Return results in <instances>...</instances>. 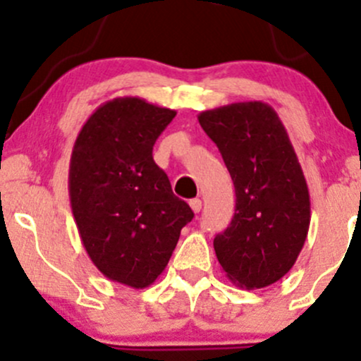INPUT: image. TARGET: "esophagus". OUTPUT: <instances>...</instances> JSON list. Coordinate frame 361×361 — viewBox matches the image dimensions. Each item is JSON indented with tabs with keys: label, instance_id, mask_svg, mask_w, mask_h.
Wrapping results in <instances>:
<instances>
[{
	"label": "esophagus",
	"instance_id": "34e87169",
	"mask_svg": "<svg viewBox=\"0 0 361 361\" xmlns=\"http://www.w3.org/2000/svg\"><path fill=\"white\" fill-rule=\"evenodd\" d=\"M190 207H192V210L195 214H198L202 209V200L200 198H193V200H190Z\"/></svg>",
	"mask_w": 361,
	"mask_h": 361
}]
</instances>
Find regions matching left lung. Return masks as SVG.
I'll return each mask as SVG.
<instances>
[{
  "label": "left lung",
  "instance_id": "obj_1",
  "mask_svg": "<svg viewBox=\"0 0 361 361\" xmlns=\"http://www.w3.org/2000/svg\"><path fill=\"white\" fill-rule=\"evenodd\" d=\"M198 122L235 188L233 221L214 239L219 263L238 287H268L295 264L309 233L310 197L299 157L268 103H231L202 111Z\"/></svg>",
  "mask_w": 361,
  "mask_h": 361
}]
</instances>
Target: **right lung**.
<instances>
[{
    "label": "right lung",
    "instance_id": "1",
    "mask_svg": "<svg viewBox=\"0 0 361 361\" xmlns=\"http://www.w3.org/2000/svg\"><path fill=\"white\" fill-rule=\"evenodd\" d=\"M175 115L137 97L114 98L91 114L73 147L69 198L82 246L106 279L132 288L154 283L193 219L152 159Z\"/></svg>",
    "mask_w": 361,
    "mask_h": 361
}]
</instances>
